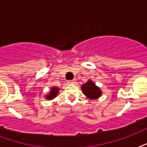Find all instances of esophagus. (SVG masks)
I'll return each mask as SVG.
<instances>
[{
    "instance_id": "1",
    "label": "esophagus",
    "mask_w": 147,
    "mask_h": 147,
    "mask_svg": "<svg viewBox=\"0 0 147 147\" xmlns=\"http://www.w3.org/2000/svg\"><path fill=\"white\" fill-rule=\"evenodd\" d=\"M76 79H73V80H69V81H68V83H69V84H74V83L76 82Z\"/></svg>"
}]
</instances>
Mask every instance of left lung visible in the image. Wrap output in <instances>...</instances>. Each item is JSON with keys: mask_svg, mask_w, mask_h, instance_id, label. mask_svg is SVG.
<instances>
[{"mask_svg": "<svg viewBox=\"0 0 147 147\" xmlns=\"http://www.w3.org/2000/svg\"><path fill=\"white\" fill-rule=\"evenodd\" d=\"M83 93L91 99H95L100 96L101 92L99 88L95 85L94 82L92 81H88L87 83H85L82 86Z\"/></svg>", "mask_w": 147, "mask_h": 147, "instance_id": "left-lung-1", "label": "left lung"}]
</instances>
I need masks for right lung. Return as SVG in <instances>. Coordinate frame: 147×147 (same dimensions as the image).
<instances>
[{
  "mask_svg": "<svg viewBox=\"0 0 147 147\" xmlns=\"http://www.w3.org/2000/svg\"><path fill=\"white\" fill-rule=\"evenodd\" d=\"M58 92H59V88H58L53 87L52 89H51V92L49 93V94L47 95V99H52V98H54L56 95H57Z\"/></svg>",
  "mask_w": 147,
  "mask_h": 147,
  "instance_id": "obj_1",
  "label": "right lung"
}]
</instances>
